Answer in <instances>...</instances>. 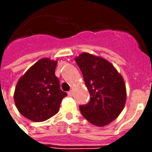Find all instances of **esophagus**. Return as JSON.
I'll return each mask as SVG.
<instances>
[{
    "label": "esophagus",
    "instance_id": "obj_1",
    "mask_svg": "<svg viewBox=\"0 0 152 152\" xmlns=\"http://www.w3.org/2000/svg\"><path fill=\"white\" fill-rule=\"evenodd\" d=\"M67 94H68L69 96H72V94H73L72 90H70V91H68V92H67Z\"/></svg>",
    "mask_w": 152,
    "mask_h": 152
}]
</instances>
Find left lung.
<instances>
[{
  "label": "left lung",
  "mask_w": 152,
  "mask_h": 152,
  "mask_svg": "<svg viewBox=\"0 0 152 152\" xmlns=\"http://www.w3.org/2000/svg\"><path fill=\"white\" fill-rule=\"evenodd\" d=\"M75 61L90 94L89 103L80 106L81 114L94 125H107L119 116L125 105L127 94L124 78L102 57L82 53Z\"/></svg>",
  "instance_id": "left-lung-1"
}]
</instances>
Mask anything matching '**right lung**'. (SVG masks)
Masks as SVG:
<instances>
[{"label": "right lung", "mask_w": 152, "mask_h": 152, "mask_svg": "<svg viewBox=\"0 0 152 152\" xmlns=\"http://www.w3.org/2000/svg\"><path fill=\"white\" fill-rule=\"evenodd\" d=\"M58 60L43 58L19 78L14 99L18 111L34 122L45 121L57 114L66 92L60 89L55 76Z\"/></svg>", "instance_id": "right-lung-1"}]
</instances>
